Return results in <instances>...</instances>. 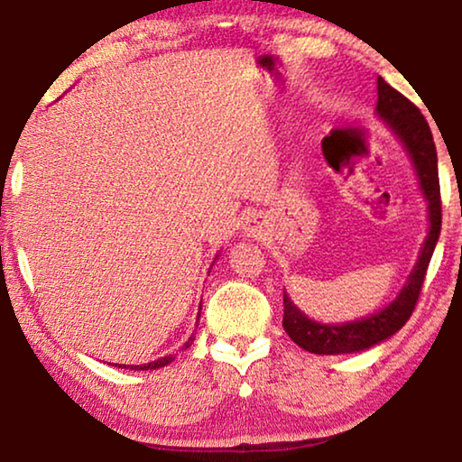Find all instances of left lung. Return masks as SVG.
<instances>
[{
    "instance_id": "obj_1",
    "label": "left lung",
    "mask_w": 462,
    "mask_h": 462,
    "mask_svg": "<svg viewBox=\"0 0 462 462\" xmlns=\"http://www.w3.org/2000/svg\"><path fill=\"white\" fill-rule=\"evenodd\" d=\"M376 115L393 129L402 144L411 154L414 169L419 175V186L423 190L429 209V232L420 249L419 262L414 265L411 276L400 291V295L387 305L385 310L376 311L362 320L343 324H322L310 320L297 305L284 293V318L282 327L287 335L305 352L320 356L354 354L376 346L389 339L408 322L412 316L414 305L419 301L420 287H423L429 262H431L435 243L441 230V199H439V178H438V152H435L433 135L425 116L414 104L393 89L379 77L376 79Z\"/></svg>"
}]
</instances>
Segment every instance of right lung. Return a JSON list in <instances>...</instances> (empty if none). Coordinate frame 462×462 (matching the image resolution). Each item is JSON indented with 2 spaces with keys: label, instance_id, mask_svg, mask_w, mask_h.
Here are the masks:
<instances>
[{
  "label": "right lung",
  "instance_id": "obj_1",
  "mask_svg": "<svg viewBox=\"0 0 462 462\" xmlns=\"http://www.w3.org/2000/svg\"><path fill=\"white\" fill-rule=\"evenodd\" d=\"M192 339H194V335L190 337V339H188V343L184 347H190V343H192ZM175 360V356L171 354V356H163V358H159V360H154V362H148V364H140V366H121L119 364V368H132V370H154V368H163V366H167L169 362H173ZM116 366V364H115Z\"/></svg>",
  "mask_w": 462,
  "mask_h": 462
}]
</instances>
